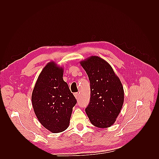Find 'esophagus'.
Returning <instances> with one entry per match:
<instances>
[{
	"mask_svg": "<svg viewBox=\"0 0 159 159\" xmlns=\"http://www.w3.org/2000/svg\"><path fill=\"white\" fill-rule=\"evenodd\" d=\"M78 93H74V96H75V99H78Z\"/></svg>",
	"mask_w": 159,
	"mask_h": 159,
	"instance_id": "34e87169",
	"label": "esophagus"
}]
</instances>
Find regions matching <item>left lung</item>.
I'll list each match as a JSON object with an SVG mask.
<instances>
[{
	"label": "left lung",
	"instance_id": "8db88e82",
	"mask_svg": "<svg viewBox=\"0 0 159 159\" xmlns=\"http://www.w3.org/2000/svg\"><path fill=\"white\" fill-rule=\"evenodd\" d=\"M80 63L90 81L91 98L85 113L93 125L109 127L116 121L124 102L121 81L108 62L99 56H90Z\"/></svg>",
	"mask_w": 159,
	"mask_h": 159
}]
</instances>
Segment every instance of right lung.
I'll list each match as a JSON object with an SVG mask.
<instances>
[{
    "label": "right lung",
    "instance_id": "add662e5",
    "mask_svg": "<svg viewBox=\"0 0 159 159\" xmlns=\"http://www.w3.org/2000/svg\"><path fill=\"white\" fill-rule=\"evenodd\" d=\"M63 74L62 67L50 61L40 72L32 93V107L38 121L54 133L68 127L77 102Z\"/></svg>",
    "mask_w": 159,
    "mask_h": 159
}]
</instances>
